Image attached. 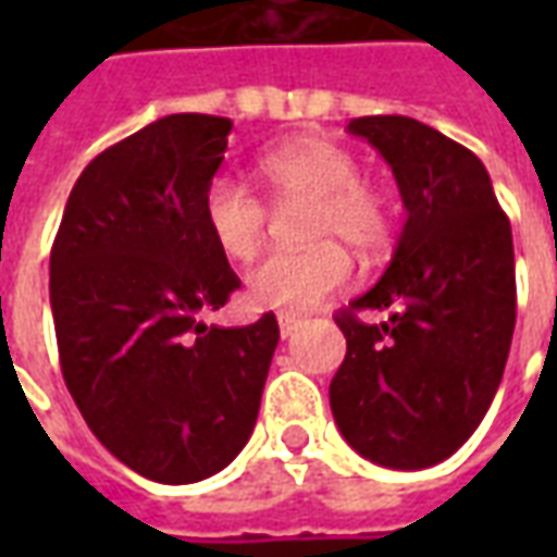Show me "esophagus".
Returning <instances> with one entry per match:
<instances>
[{
  "label": "esophagus",
  "mask_w": 557,
  "mask_h": 557,
  "mask_svg": "<svg viewBox=\"0 0 557 557\" xmlns=\"http://www.w3.org/2000/svg\"><path fill=\"white\" fill-rule=\"evenodd\" d=\"M277 322H280V334H283V339L292 337V334L301 327V319H298V315H289V313H280Z\"/></svg>",
  "instance_id": "34e87169"
}]
</instances>
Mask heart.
<instances>
[{
    "label": "heart",
    "mask_w": 557,
    "mask_h": 557,
    "mask_svg": "<svg viewBox=\"0 0 557 557\" xmlns=\"http://www.w3.org/2000/svg\"><path fill=\"white\" fill-rule=\"evenodd\" d=\"M256 172L274 202L310 199L304 220L307 247L271 250L247 271V295L256 307L280 313H310L351 280V256L379 253L391 238V211L373 184L358 178L355 154L325 137H298L268 148ZM202 223L218 250L230 259H250L265 242L268 206L232 178L208 182Z\"/></svg>",
    "instance_id": "heart-1"
}]
</instances>
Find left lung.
<instances>
[{
  "label": "left lung",
  "mask_w": 557,
  "mask_h": 557,
  "mask_svg": "<svg viewBox=\"0 0 557 557\" xmlns=\"http://www.w3.org/2000/svg\"><path fill=\"white\" fill-rule=\"evenodd\" d=\"M349 131L391 163L406 226L373 289L339 310L346 358L331 379L343 438L375 466L430 468L478 430L516 325L510 220L474 151L409 115ZM363 309H387L379 326Z\"/></svg>",
  "instance_id": "8db88e82"
}]
</instances>
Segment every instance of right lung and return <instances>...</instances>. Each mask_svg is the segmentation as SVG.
Returning <instances> with one entry per match:
<instances>
[{"instance_id": "1", "label": "right lung", "mask_w": 557, "mask_h": 557, "mask_svg": "<svg viewBox=\"0 0 557 557\" xmlns=\"http://www.w3.org/2000/svg\"><path fill=\"white\" fill-rule=\"evenodd\" d=\"M230 131L175 113L101 151L50 250L67 391L98 442L158 483L206 480L242 454L280 339L274 313L202 322L242 286L202 223Z\"/></svg>"}]
</instances>
